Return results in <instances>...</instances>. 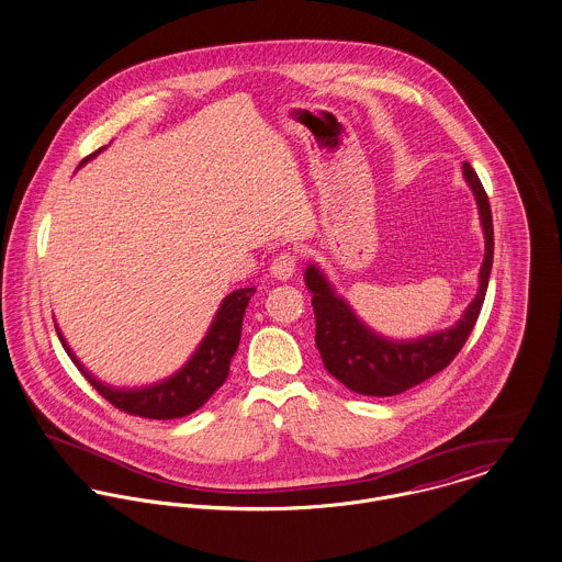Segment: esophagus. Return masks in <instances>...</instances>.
Wrapping results in <instances>:
<instances>
[{
    "label": "esophagus",
    "instance_id": "obj_1",
    "mask_svg": "<svg viewBox=\"0 0 562 562\" xmlns=\"http://www.w3.org/2000/svg\"><path fill=\"white\" fill-rule=\"evenodd\" d=\"M296 266H299V259H296V256L285 251V254H279V256L272 259V263H270V272H272L277 279L288 281L290 277H294Z\"/></svg>",
    "mask_w": 562,
    "mask_h": 562
}]
</instances>
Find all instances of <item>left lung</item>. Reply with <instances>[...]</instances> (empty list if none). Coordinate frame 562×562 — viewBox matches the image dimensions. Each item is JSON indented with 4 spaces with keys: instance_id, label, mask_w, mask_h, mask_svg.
<instances>
[{
    "instance_id": "left-lung-1",
    "label": "left lung",
    "mask_w": 562,
    "mask_h": 562,
    "mask_svg": "<svg viewBox=\"0 0 562 562\" xmlns=\"http://www.w3.org/2000/svg\"><path fill=\"white\" fill-rule=\"evenodd\" d=\"M461 171L479 207L485 257L479 272V292L453 326L418 339H389L358 317L317 263L306 266L305 283L315 311V346L326 371L358 395L391 397L429 380L458 357L476 324L494 261V225L490 200L476 171L468 162L461 165Z\"/></svg>"
}]
</instances>
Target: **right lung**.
<instances>
[{
    "mask_svg": "<svg viewBox=\"0 0 562 562\" xmlns=\"http://www.w3.org/2000/svg\"><path fill=\"white\" fill-rule=\"evenodd\" d=\"M104 150H97L83 158L79 167H83L88 160H92L97 154ZM77 167V169H79ZM256 288H240L234 290L223 299L218 306L204 339L200 341L198 350L191 355V358L169 378L154 382L148 386L139 389H117L111 384H104L97 375H92L83 362L75 357L70 346L66 344L59 326H55L57 337L77 364V369L86 375V380L101 393L102 397L113 404L115 408L124 409L135 416L144 418H154V420H167V418H180L187 416L195 409L202 408L205 402L216 393L218 386L229 375V362L232 357L238 350L240 344V330H243V317L245 308L249 305Z\"/></svg>",
    "mask_w": 562,
    "mask_h": 562,
    "instance_id": "1",
    "label": "right lung"
}]
</instances>
